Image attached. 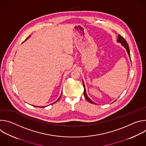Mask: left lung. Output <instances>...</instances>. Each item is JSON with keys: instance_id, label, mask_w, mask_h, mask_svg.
Returning a JSON list of instances; mask_svg holds the SVG:
<instances>
[{"instance_id": "left-lung-1", "label": "left lung", "mask_w": 146, "mask_h": 146, "mask_svg": "<svg viewBox=\"0 0 146 146\" xmlns=\"http://www.w3.org/2000/svg\"><path fill=\"white\" fill-rule=\"evenodd\" d=\"M117 41H118V42L121 43V44L126 48L127 52H128V54L129 55V56L131 58V55H130V51H129V46H128V44L127 43L126 40L122 36H121L120 35H118V39H117ZM82 82H83V86H84V96L86 98V99L90 103H94V104H95V103H94L90 99V98L88 97L87 94H86V87H85V86H84V81H82ZM115 102V101H114Z\"/></svg>"}]
</instances>
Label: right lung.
Returning a JSON list of instances; mask_svg holds the SVG:
<instances>
[{"label":"right lung","mask_w":146,"mask_h":146,"mask_svg":"<svg viewBox=\"0 0 146 146\" xmlns=\"http://www.w3.org/2000/svg\"><path fill=\"white\" fill-rule=\"evenodd\" d=\"M28 38H26V39H25V40H27V39H28ZM60 97H59V99H58V100H56V102H54V103H56V102H58V100H59V99H60ZM36 107H37V108H45V107H40V106H36Z\"/></svg>","instance_id":"add662e5"}]
</instances>
